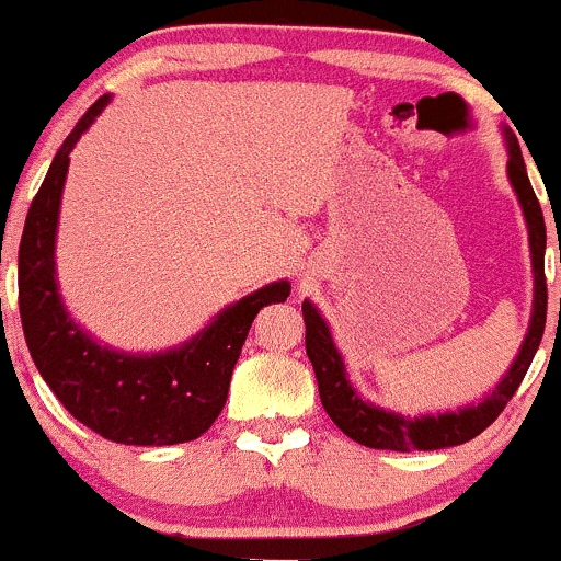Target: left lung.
<instances>
[{
  "mask_svg": "<svg viewBox=\"0 0 561 561\" xmlns=\"http://www.w3.org/2000/svg\"><path fill=\"white\" fill-rule=\"evenodd\" d=\"M504 141L508 152V184L519 199L527 240H530V263H533V311L530 324H527L525 340L519 345V353L514 356L506 375L495 382V388L488 392L478 403H467L456 411H437V414L405 416L401 411L382 409V405L366 401L356 385L347 375L343 353L334 345L332 330L321 311L311 300H302V321H306V353L311 358L313 371H317L319 398L330 420L337 424L351 440L362 446L379 450H437L461 446V443L478 437L482 430L491 427L495 416L504 411L508 398L514 396L523 382V377L530 369L533 356H536L540 337L546 327V274H543V255H546V224L543 210H540L536 192H533L530 179L519 150L517 137L504 126Z\"/></svg>",
  "mask_w": 561,
  "mask_h": 561,
  "instance_id": "1",
  "label": "left lung"
}]
</instances>
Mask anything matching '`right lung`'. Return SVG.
Wrapping results in <instances>:
<instances>
[{"mask_svg":"<svg viewBox=\"0 0 561 561\" xmlns=\"http://www.w3.org/2000/svg\"><path fill=\"white\" fill-rule=\"evenodd\" d=\"M113 94L100 96L57 150L25 216L18 253V302L25 343L38 375L89 430L124 446H176L216 422L231 371L253 319L268 302H285L289 282L244 295L216 313L182 345L128 353L100 343L68 313L57 285V221L70 152Z\"/></svg>","mask_w":561,"mask_h":561,"instance_id":"right-lung-1","label":"right lung"}]
</instances>
